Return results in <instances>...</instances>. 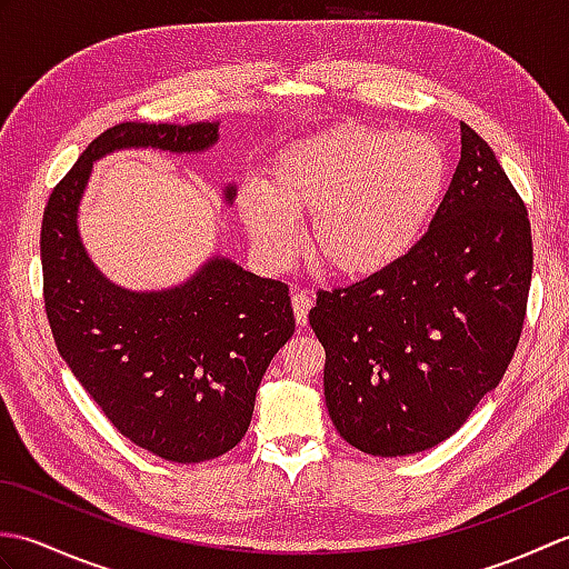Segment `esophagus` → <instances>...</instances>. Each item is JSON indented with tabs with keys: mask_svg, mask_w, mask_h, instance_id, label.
Masks as SVG:
<instances>
[{
	"mask_svg": "<svg viewBox=\"0 0 569 569\" xmlns=\"http://www.w3.org/2000/svg\"><path fill=\"white\" fill-rule=\"evenodd\" d=\"M291 303H293V312H296L298 325H306L308 322V312L312 308V298L306 291H293Z\"/></svg>",
	"mask_w": 569,
	"mask_h": 569,
	"instance_id": "1",
	"label": "esophagus"
}]
</instances>
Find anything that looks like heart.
Masks as SVG:
<instances>
[{
    "mask_svg": "<svg viewBox=\"0 0 569 569\" xmlns=\"http://www.w3.org/2000/svg\"><path fill=\"white\" fill-rule=\"evenodd\" d=\"M445 186L447 156L430 134L340 124L278 153L266 186H241L237 208L269 269L296 259L293 217H310V249L322 269L367 278L418 244Z\"/></svg>",
    "mask_w": 569,
    "mask_h": 569,
    "instance_id": "heart-1",
    "label": "heart"
}]
</instances>
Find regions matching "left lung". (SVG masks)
Returning <instances> with one entry per match:
<instances>
[{"label": "left lung", "instance_id": "1", "mask_svg": "<svg viewBox=\"0 0 569 569\" xmlns=\"http://www.w3.org/2000/svg\"><path fill=\"white\" fill-rule=\"evenodd\" d=\"M459 129L462 156L418 244L391 269L320 291L310 310L330 418L367 455H416L455 435L523 330L528 210L489 143Z\"/></svg>", "mask_w": 569, "mask_h": 569}]
</instances>
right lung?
Instances as JSON below:
<instances>
[{
    "label": "right lung",
    "instance_id": "obj_1",
    "mask_svg": "<svg viewBox=\"0 0 569 569\" xmlns=\"http://www.w3.org/2000/svg\"><path fill=\"white\" fill-rule=\"evenodd\" d=\"M220 122H124L102 131L48 198L41 224L46 316L60 357L134 445L168 462H204L244 438L259 383L293 337L288 286L210 257L161 291L112 283L78 229L92 163L122 149L200 153ZM232 204L237 186L224 188Z\"/></svg>",
    "mask_w": 569,
    "mask_h": 569
}]
</instances>
